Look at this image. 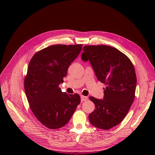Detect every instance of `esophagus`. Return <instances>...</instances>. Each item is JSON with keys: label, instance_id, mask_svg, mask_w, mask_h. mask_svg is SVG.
I'll use <instances>...</instances> for the list:
<instances>
[{"label": "esophagus", "instance_id": "obj_1", "mask_svg": "<svg viewBox=\"0 0 155 155\" xmlns=\"http://www.w3.org/2000/svg\"><path fill=\"white\" fill-rule=\"evenodd\" d=\"M81 101H82V102H83V101H87V100L88 99V97H85V96H83V95H81Z\"/></svg>", "mask_w": 155, "mask_h": 155}]
</instances>
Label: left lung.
<instances>
[{"instance_id": "8db88e82", "label": "left lung", "mask_w": 155, "mask_h": 155, "mask_svg": "<svg viewBox=\"0 0 155 155\" xmlns=\"http://www.w3.org/2000/svg\"><path fill=\"white\" fill-rule=\"evenodd\" d=\"M83 51L82 59L90 61L98 80L106 85L103 99L89 97L95 105L89 121L97 128L110 129L121 123L133 103L135 70L127 55L110 46L86 45Z\"/></svg>"}]
</instances>
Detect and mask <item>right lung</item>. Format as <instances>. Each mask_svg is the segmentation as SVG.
<instances>
[{
	"label": "right lung",
	"mask_w": 155,
	"mask_h": 155,
	"mask_svg": "<svg viewBox=\"0 0 155 155\" xmlns=\"http://www.w3.org/2000/svg\"><path fill=\"white\" fill-rule=\"evenodd\" d=\"M82 47L49 46L35 53L28 64L24 87L29 107L37 119L50 129L64 127L81 102L78 94L62 93L58 86Z\"/></svg>",
	"instance_id": "1"
}]
</instances>
